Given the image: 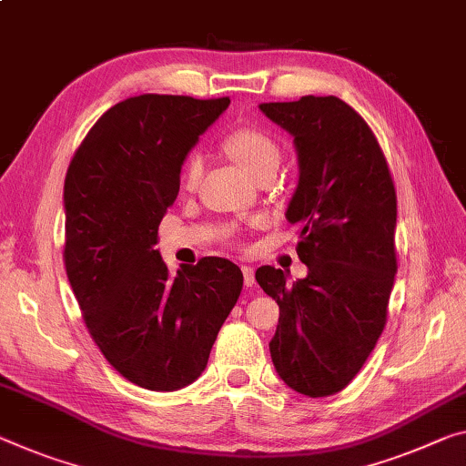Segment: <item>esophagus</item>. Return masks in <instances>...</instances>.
Instances as JSON below:
<instances>
[{"label":"esophagus","instance_id":"34e87169","mask_svg":"<svg viewBox=\"0 0 466 466\" xmlns=\"http://www.w3.org/2000/svg\"><path fill=\"white\" fill-rule=\"evenodd\" d=\"M242 276H245V286L253 288L255 286V271L248 265H242Z\"/></svg>","mask_w":466,"mask_h":466}]
</instances>
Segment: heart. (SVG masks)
Wrapping results in <instances>:
<instances>
[{
  "label": "heart",
  "instance_id": "b5f03b06",
  "mask_svg": "<svg viewBox=\"0 0 466 466\" xmlns=\"http://www.w3.org/2000/svg\"><path fill=\"white\" fill-rule=\"evenodd\" d=\"M224 149L230 157L257 176L268 166H278L279 149L269 135L257 128H238L224 138ZM203 172V161L198 155H190L182 167V184L187 188H195Z\"/></svg>",
  "mask_w": 466,
  "mask_h": 466
}]
</instances>
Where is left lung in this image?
Returning <instances> with one entry per match:
<instances>
[{
  "label": "left lung",
  "mask_w": 466,
  "mask_h": 466,
  "mask_svg": "<svg viewBox=\"0 0 466 466\" xmlns=\"http://www.w3.org/2000/svg\"><path fill=\"white\" fill-rule=\"evenodd\" d=\"M259 109L294 137L299 184L286 219L299 226L297 253L309 269L292 284L271 265L255 273L279 307L271 360L288 388L331 396L360 371L386 326L398 269L394 182L373 130L334 95Z\"/></svg>",
  "instance_id": "obj_1"
}]
</instances>
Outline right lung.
<instances>
[{
    "label": "right lung",
    "mask_w": 466,
    "mask_h": 466,
    "mask_svg": "<svg viewBox=\"0 0 466 466\" xmlns=\"http://www.w3.org/2000/svg\"><path fill=\"white\" fill-rule=\"evenodd\" d=\"M230 99L138 95L88 130L64 182V263L83 319L122 378L153 392L193 383L242 290V271L205 257L172 276L157 228L180 169Z\"/></svg>",
    "instance_id": "obj_1"
}]
</instances>
